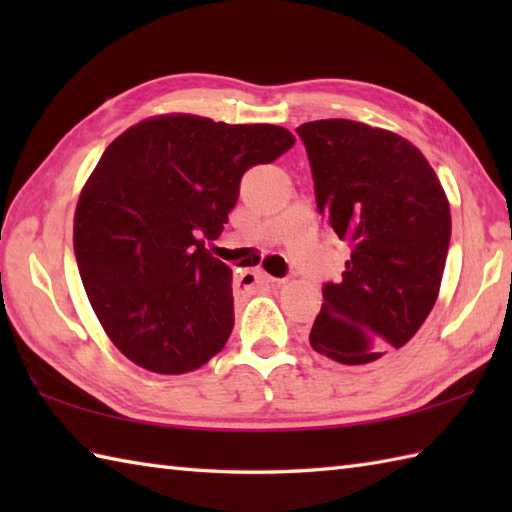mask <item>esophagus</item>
<instances>
[{"label":"esophagus","mask_w":512,"mask_h":512,"mask_svg":"<svg viewBox=\"0 0 512 512\" xmlns=\"http://www.w3.org/2000/svg\"><path fill=\"white\" fill-rule=\"evenodd\" d=\"M275 281H277L275 277L262 273V270H246V273L239 275V286L244 290H253L259 286H273Z\"/></svg>","instance_id":"34e87169"}]
</instances>
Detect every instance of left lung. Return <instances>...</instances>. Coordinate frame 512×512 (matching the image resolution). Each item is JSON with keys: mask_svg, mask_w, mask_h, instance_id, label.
Wrapping results in <instances>:
<instances>
[{"mask_svg": "<svg viewBox=\"0 0 512 512\" xmlns=\"http://www.w3.org/2000/svg\"><path fill=\"white\" fill-rule=\"evenodd\" d=\"M317 211L350 248L341 279L323 284L314 352L369 365L400 350L438 299L451 242L442 184L409 140L328 118L297 127Z\"/></svg>", "mask_w": 512, "mask_h": 512, "instance_id": "left-lung-1", "label": "left lung"}]
</instances>
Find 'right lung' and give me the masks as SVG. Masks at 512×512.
Returning a JSON list of instances; mask_svg holds the SVG:
<instances>
[{
    "mask_svg": "<svg viewBox=\"0 0 512 512\" xmlns=\"http://www.w3.org/2000/svg\"><path fill=\"white\" fill-rule=\"evenodd\" d=\"M295 145L277 125L171 114L105 149L74 213V257L112 343L156 374L202 367L233 332V270L204 248L239 182Z\"/></svg>",
    "mask_w": 512,
    "mask_h": 512,
    "instance_id": "1",
    "label": "right lung"
}]
</instances>
